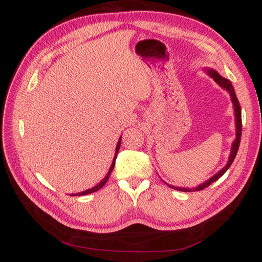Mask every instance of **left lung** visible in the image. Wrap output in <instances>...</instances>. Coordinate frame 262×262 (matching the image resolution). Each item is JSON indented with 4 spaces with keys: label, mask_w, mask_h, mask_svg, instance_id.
<instances>
[{
    "label": "left lung",
    "mask_w": 262,
    "mask_h": 262,
    "mask_svg": "<svg viewBox=\"0 0 262 262\" xmlns=\"http://www.w3.org/2000/svg\"><path fill=\"white\" fill-rule=\"evenodd\" d=\"M208 74L213 77V79L215 80L216 83H219V84L222 86L226 89L227 91L230 92L231 94V99H232V102L233 104H234V111H235V118H236V138H235V142L233 143L232 145V152H231V155H230V160L229 162H227L226 166H224L223 169H222L219 173L215 174L214 177H211L210 179L208 181L204 182L203 185H200L199 187L194 188V189H188V188H179V187H172V186H169L171 188L176 189V190H180V191H199V190H203V189L207 188L209 185H211L214 181H216L217 179H220V178L223 176L225 172L227 171V169L230 168L231 164L233 163V161H234L235 157H236V153H237V149H238V146H240V142H241V135H242V118H241V107H240V103H238V100L235 96V92H234V89H233L231 82L229 80L224 79V77H222L219 73H217L216 71H208Z\"/></svg>",
    "instance_id": "8db88e82"
}]
</instances>
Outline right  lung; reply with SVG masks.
Returning <instances> with one entry per match:
<instances>
[{
	"label": "right lung",
	"instance_id": "right-lung-1",
	"mask_svg": "<svg viewBox=\"0 0 262 262\" xmlns=\"http://www.w3.org/2000/svg\"><path fill=\"white\" fill-rule=\"evenodd\" d=\"M120 142H121V137L119 138V141H118V144H117V147H116V155H115V159H114V161H113V164H111V166H110V169H109V172L107 173V176H105V178L104 179L99 183L98 186H96V187H93V188H91V189H88V190H85V191H82V192H79L77 194H75V193H72L71 196H82V194H88V193H92V192H94V191H97V190H99L100 188H102L103 186H104V183L108 181V179H109V177H110V174H111V171L114 170V168H115V162H116V158H117V153H118V151H119V147H120Z\"/></svg>",
	"mask_w": 262,
	"mask_h": 262
}]
</instances>
